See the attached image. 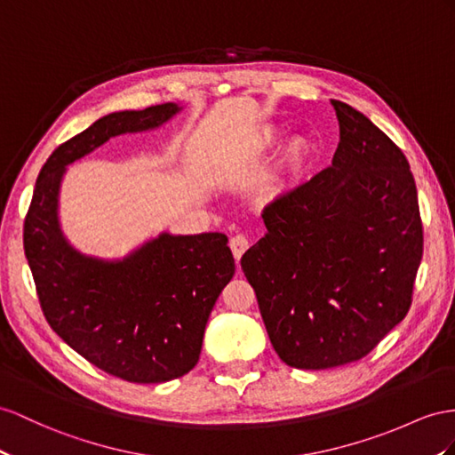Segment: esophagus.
<instances>
[{
	"label": "esophagus",
	"mask_w": 455,
	"mask_h": 455,
	"mask_svg": "<svg viewBox=\"0 0 455 455\" xmlns=\"http://www.w3.org/2000/svg\"><path fill=\"white\" fill-rule=\"evenodd\" d=\"M248 248H250V240L246 236L236 235V236L230 238V250H232V255H235L236 261H240L243 251H246Z\"/></svg>",
	"instance_id": "obj_1"
}]
</instances>
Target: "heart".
<instances>
[{"label":"heart","mask_w":455,"mask_h":455,"mask_svg":"<svg viewBox=\"0 0 455 455\" xmlns=\"http://www.w3.org/2000/svg\"><path fill=\"white\" fill-rule=\"evenodd\" d=\"M269 142H273V134H267L263 140V144H269Z\"/></svg>","instance_id":"1"}]
</instances>
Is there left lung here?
<instances>
[{
  "label": "left lung",
  "instance_id": "1",
  "mask_svg": "<svg viewBox=\"0 0 455 455\" xmlns=\"http://www.w3.org/2000/svg\"><path fill=\"white\" fill-rule=\"evenodd\" d=\"M332 165L265 207L267 235L242 255L275 352L296 369L365 357L411 306L423 225L402 149L331 100Z\"/></svg>",
  "mask_w": 455,
  "mask_h": 455
}]
</instances>
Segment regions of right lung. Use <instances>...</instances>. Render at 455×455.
Here are the masks:
<instances>
[{"label": "right lung", "instance_id": "right-lung-1", "mask_svg": "<svg viewBox=\"0 0 455 455\" xmlns=\"http://www.w3.org/2000/svg\"><path fill=\"white\" fill-rule=\"evenodd\" d=\"M182 111L161 103L101 116L42 167L25 219V255L50 327L92 365L128 382L179 379L200 359L205 324L235 276L223 232H161L121 259L76 250L61 228L67 167L121 134L156 131Z\"/></svg>", "mask_w": 455, "mask_h": 455}]
</instances>
